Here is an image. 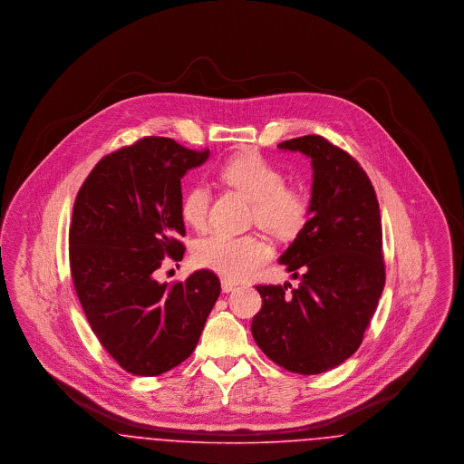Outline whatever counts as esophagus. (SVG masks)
I'll use <instances>...</instances> for the list:
<instances>
[{
  "label": "esophagus",
  "instance_id": "34e87169",
  "mask_svg": "<svg viewBox=\"0 0 464 464\" xmlns=\"http://www.w3.org/2000/svg\"><path fill=\"white\" fill-rule=\"evenodd\" d=\"M222 292H233L235 288L238 287V284H235L233 280H227V278H222L221 280Z\"/></svg>",
  "mask_w": 464,
  "mask_h": 464
}]
</instances>
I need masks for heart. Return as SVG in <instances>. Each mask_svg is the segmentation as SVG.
Listing matches in <instances>:
<instances>
[{"instance_id": "heart-1", "label": "heart", "mask_w": 464, "mask_h": 464, "mask_svg": "<svg viewBox=\"0 0 464 464\" xmlns=\"http://www.w3.org/2000/svg\"><path fill=\"white\" fill-rule=\"evenodd\" d=\"M219 179L252 201L254 221L273 237H294L308 219V193L284 184L282 172L254 151L235 155L222 163ZM208 205L210 191L207 186L189 188L180 201L182 219L195 229H203ZM269 257L271 248L256 235L214 233L195 248L197 265L227 280L252 276Z\"/></svg>"}]
</instances>
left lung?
<instances>
[{
	"label": "left lung",
	"instance_id": "obj_1",
	"mask_svg": "<svg viewBox=\"0 0 464 464\" xmlns=\"http://www.w3.org/2000/svg\"><path fill=\"white\" fill-rule=\"evenodd\" d=\"M278 148L311 158L309 219L280 257L299 287H256L263 308L252 335L276 365L322 374L358 350L382 294L379 203L358 161L327 139L304 135Z\"/></svg>",
	"mask_w": 464,
	"mask_h": 464
}]
</instances>
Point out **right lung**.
Instances as JSON below:
<instances>
[{"label":"right lung","mask_w":464,"mask_h":464,"mask_svg":"<svg viewBox=\"0 0 464 464\" xmlns=\"http://www.w3.org/2000/svg\"><path fill=\"white\" fill-rule=\"evenodd\" d=\"M169 137H144L104 156L78 191L69 265L90 327L121 369L163 374L195 352L221 282L199 269L160 284L156 269L180 261L186 235L180 179L207 161Z\"/></svg>","instance_id":"right-lung-1"}]
</instances>
